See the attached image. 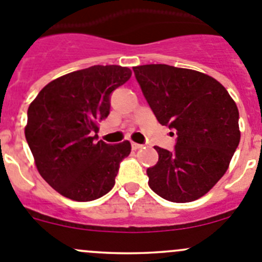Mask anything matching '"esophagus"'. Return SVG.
I'll list each match as a JSON object with an SVG mask.
<instances>
[{"instance_id": "1", "label": "esophagus", "mask_w": 262, "mask_h": 262, "mask_svg": "<svg viewBox=\"0 0 262 262\" xmlns=\"http://www.w3.org/2000/svg\"><path fill=\"white\" fill-rule=\"evenodd\" d=\"M132 148H133V149H139V148H142V144L136 143V142H132Z\"/></svg>"}]
</instances>
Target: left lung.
Listing matches in <instances>:
<instances>
[{
  "label": "left lung",
  "instance_id": "8db88e82",
  "mask_svg": "<svg viewBox=\"0 0 262 262\" xmlns=\"http://www.w3.org/2000/svg\"><path fill=\"white\" fill-rule=\"evenodd\" d=\"M133 70L159 123L178 136L172 152L155 147L159 161L147 169L149 188L177 204L199 200L227 172L239 144L234 100L216 79L195 70L165 63Z\"/></svg>",
  "mask_w": 262,
  "mask_h": 262
}]
</instances>
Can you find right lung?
Wrapping results in <instances>:
<instances>
[{"mask_svg":"<svg viewBox=\"0 0 262 262\" xmlns=\"http://www.w3.org/2000/svg\"><path fill=\"white\" fill-rule=\"evenodd\" d=\"M130 77L128 68L95 65L50 82L29 105L25 138L35 166L63 197L87 202L113 189L130 142L111 146L96 133L110 113L111 92Z\"/></svg>","mask_w":262,"mask_h":262,"instance_id":"obj_1","label":"right lung"}]
</instances>
